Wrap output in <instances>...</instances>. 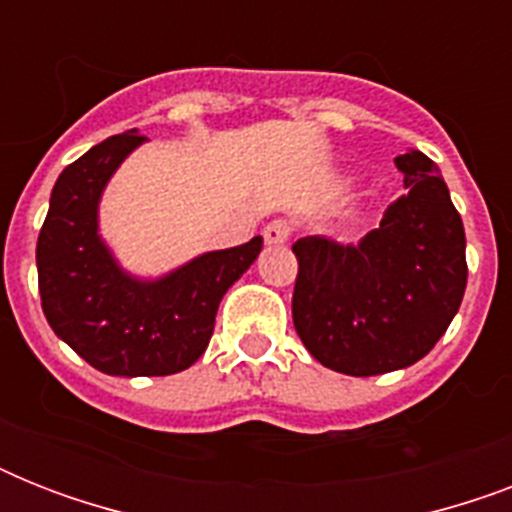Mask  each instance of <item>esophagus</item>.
Returning <instances> with one entry per match:
<instances>
[{
    "label": "esophagus",
    "instance_id": "34e87169",
    "mask_svg": "<svg viewBox=\"0 0 512 512\" xmlns=\"http://www.w3.org/2000/svg\"><path fill=\"white\" fill-rule=\"evenodd\" d=\"M263 239L268 247H281L289 241V223L287 220H273L263 228Z\"/></svg>",
    "mask_w": 512,
    "mask_h": 512
}]
</instances>
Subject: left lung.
<instances>
[{"instance_id":"obj_1","label":"left lung","mask_w":512,"mask_h":512,"mask_svg":"<svg viewBox=\"0 0 512 512\" xmlns=\"http://www.w3.org/2000/svg\"><path fill=\"white\" fill-rule=\"evenodd\" d=\"M406 193L356 244L305 236L292 319L319 364L350 377L417 364L460 311L465 228L441 170L422 151L396 156Z\"/></svg>"}]
</instances>
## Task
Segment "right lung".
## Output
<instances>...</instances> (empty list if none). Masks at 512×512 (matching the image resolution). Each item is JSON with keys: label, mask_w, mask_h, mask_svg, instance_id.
Masks as SVG:
<instances>
[{"label": "right lung", "mask_w": 512, "mask_h": 512, "mask_svg": "<svg viewBox=\"0 0 512 512\" xmlns=\"http://www.w3.org/2000/svg\"><path fill=\"white\" fill-rule=\"evenodd\" d=\"M138 130L103 140L52 185L36 241L42 311L52 332L98 372L164 377L207 350L220 300L255 263L263 236L191 257L162 276L127 271L100 233V199Z\"/></svg>", "instance_id": "1"}]
</instances>
